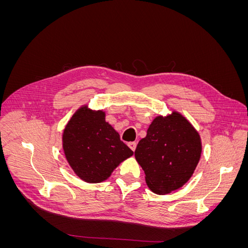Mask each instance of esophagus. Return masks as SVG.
<instances>
[{
  "mask_svg": "<svg viewBox=\"0 0 248 248\" xmlns=\"http://www.w3.org/2000/svg\"><path fill=\"white\" fill-rule=\"evenodd\" d=\"M128 147L132 150V151H134V150H136V148H137V142H134V141L129 142V144H128Z\"/></svg>",
  "mask_w": 248,
  "mask_h": 248,
  "instance_id": "1",
  "label": "esophagus"
}]
</instances>
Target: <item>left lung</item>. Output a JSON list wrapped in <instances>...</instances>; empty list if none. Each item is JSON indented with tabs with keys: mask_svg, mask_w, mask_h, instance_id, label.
Instances as JSON below:
<instances>
[{
	"mask_svg": "<svg viewBox=\"0 0 248 248\" xmlns=\"http://www.w3.org/2000/svg\"><path fill=\"white\" fill-rule=\"evenodd\" d=\"M201 154L199 132L178 111L157 116L134 151L148 187L157 194L182 187L191 178Z\"/></svg>",
	"mask_w": 248,
	"mask_h": 248,
	"instance_id": "1",
	"label": "left lung"
}]
</instances>
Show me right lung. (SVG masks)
Here are the masks:
<instances>
[{
    "mask_svg": "<svg viewBox=\"0 0 248 248\" xmlns=\"http://www.w3.org/2000/svg\"><path fill=\"white\" fill-rule=\"evenodd\" d=\"M63 150L76 175L87 183H100L133 155L119 133L106 122V112L82 106L65 126Z\"/></svg>",
    "mask_w": 248,
    "mask_h": 248,
    "instance_id": "obj_1",
    "label": "right lung"
}]
</instances>
